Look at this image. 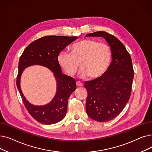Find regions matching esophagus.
<instances>
[{
  "label": "esophagus",
  "instance_id": "obj_1",
  "mask_svg": "<svg viewBox=\"0 0 152 152\" xmlns=\"http://www.w3.org/2000/svg\"><path fill=\"white\" fill-rule=\"evenodd\" d=\"M76 86H77V87H82L83 86V83H81L80 81H77L76 82Z\"/></svg>",
  "mask_w": 152,
  "mask_h": 152
}]
</instances>
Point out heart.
<instances>
[{"mask_svg": "<svg viewBox=\"0 0 152 152\" xmlns=\"http://www.w3.org/2000/svg\"><path fill=\"white\" fill-rule=\"evenodd\" d=\"M112 60L109 45L94 39H83L70 47V53L62 51L58 55L57 61L61 68L69 76H73L80 63L81 78L91 77L97 79L108 69Z\"/></svg>", "mask_w": 152, "mask_h": 152, "instance_id": "obj_1", "label": "heart"}]
</instances>
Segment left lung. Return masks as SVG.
<instances>
[{"instance_id":"left-lung-1","label":"left lung","mask_w":152,"mask_h":152,"mask_svg":"<svg viewBox=\"0 0 152 152\" xmlns=\"http://www.w3.org/2000/svg\"><path fill=\"white\" fill-rule=\"evenodd\" d=\"M88 37L104 38L111 50L112 61L105 73L84 85L88 116L97 122H107L119 115L129 100L134 76L132 61L125 46L114 35L99 31Z\"/></svg>"}]
</instances>
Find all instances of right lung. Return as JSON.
Wrapping results in <instances>:
<instances>
[{
  "label": "right lung",
  "mask_w": 152,
  "mask_h": 152,
  "mask_svg": "<svg viewBox=\"0 0 152 152\" xmlns=\"http://www.w3.org/2000/svg\"><path fill=\"white\" fill-rule=\"evenodd\" d=\"M77 38L76 37L45 36L33 42L25 48L18 63L17 86L29 114L43 124H54L61 121L66 114L68 100L76 88L72 77L64 75L57 61L58 55ZM33 65H40L54 72L57 81V92L54 99L43 106H35L28 102L20 88V78L23 70Z\"/></svg>",
  "instance_id": "obj_1"
}]
</instances>
